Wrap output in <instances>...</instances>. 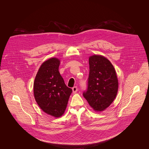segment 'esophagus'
<instances>
[{
	"label": "esophagus",
	"instance_id": "obj_1",
	"mask_svg": "<svg viewBox=\"0 0 149 149\" xmlns=\"http://www.w3.org/2000/svg\"><path fill=\"white\" fill-rule=\"evenodd\" d=\"M78 91V88L77 87H74L72 88V93L73 94H75Z\"/></svg>",
	"mask_w": 149,
	"mask_h": 149
}]
</instances>
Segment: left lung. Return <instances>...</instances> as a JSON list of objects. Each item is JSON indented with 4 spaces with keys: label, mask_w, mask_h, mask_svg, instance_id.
<instances>
[{
    "label": "left lung",
    "mask_w": 149,
    "mask_h": 149,
    "mask_svg": "<svg viewBox=\"0 0 149 149\" xmlns=\"http://www.w3.org/2000/svg\"><path fill=\"white\" fill-rule=\"evenodd\" d=\"M90 73L88 88L83 96L95 111L108 108L116 98L118 81L111 62L100 55L89 57Z\"/></svg>",
    "instance_id": "obj_1"
}]
</instances>
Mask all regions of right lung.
I'll list each match as a JSON object with an SVG mask.
<instances>
[{"label":"right lung","instance_id":"1","mask_svg":"<svg viewBox=\"0 0 149 149\" xmlns=\"http://www.w3.org/2000/svg\"><path fill=\"white\" fill-rule=\"evenodd\" d=\"M60 60L51 58L42 63L33 82L35 99L42 110L58 118L66 110L72 90L67 87L59 72Z\"/></svg>","mask_w":149,"mask_h":149}]
</instances>
